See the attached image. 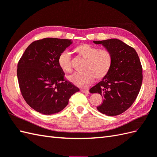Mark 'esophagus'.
<instances>
[{"label": "esophagus", "instance_id": "obj_1", "mask_svg": "<svg viewBox=\"0 0 157 157\" xmlns=\"http://www.w3.org/2000/svg\"><path fill=\"white\" fill-rule=\"evenodd\" d=\"M81 92H82L83 93H84V94H89L90 93L88 90H81Z\"/></svg>", "mask_w": 157, "mask_h": 157}]
</instances>
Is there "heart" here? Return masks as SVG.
<instances>
[{"mask_svg":"<svg viewBox=\"0 0 157 157\" xmlns=\"http://www.w3.org/2000/svg\"><path fill=\"white\" fill-rule=\"evenodd\" d=\"M74 50L86 59L83 67L85 71L75 73L69 78L70 81L75 86L87 87L92 84L96 78L98 79H102L110 72L113 63V56L109 50L100 49L96 46L87 43L75 46ZM57 63L63 71H72L70 54L67 51H63L59 55Z\"/></svg>","mask_w":157,"mask_h":157,"instance_id":"1","label":"heart"}]
</instances>
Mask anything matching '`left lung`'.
<instances>
[{
    "label": "left lung",
    "mask_w": 157,
    "mask_h": 157,
    "mask_svg": "<svg viewBox=\"0 0 157 157\" xmlns=\"http://www.w3.org/2000/svg\"><path fill=\"white\" fill-rule=\"evenodd\" d=\"M111 52L113 63L110 72L90 90L103 96L98 110L107 116H117L132 105L143 82V68L136 52L117 39L93 41Z\"/></svg>",
    "instance_id": "8db88e82"
}]
</instances>
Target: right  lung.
I'll return each instance as SVG.
<instances>
[{
	"mask_svg": "<svg viewBox=\"0 0 157 157\" xmlns=\"http://www.w3.org/2000/svg\"><path fill=\"white\" fill-rule=\"evenodd\" d=\"M70 39L45 38L31 43L17 65L22 96L29 106L45 115L67 106L78 87L64 79L57 63L59 55L72 44Z\"/></svg>",
	"mask_w": 157,
	"mask_h": 157,
	"instance_id": "obj_1",
	"label": "right lung"
}]
</instances>
